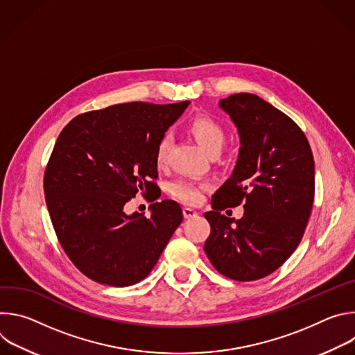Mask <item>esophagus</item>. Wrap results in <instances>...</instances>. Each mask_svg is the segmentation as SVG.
I'll list each match as a JSON object with an SVG mask.
<instances>
[{"mask_svg": "<svg viewBox=\"0 0 355 355\" xmlns=\"http://www.w3.org/2000/svg\"><path fill=\"white\" fill-rule=\"evenodd\" d=\"M182 214H184L185 219H191V218H195L198 215V212L195 209H192V208H184Z\"/></svg>", "mask_w": 355, "mask_h": 355, "instance_id": "1", "label": "esophagus"}]
</instances>
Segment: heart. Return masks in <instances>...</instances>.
I'll return each instance as SVG.
<instances>
[{
    "label": "heart",
    "instance_id": "obj_1",
    "mask_svg": "<svg viewBox=\"0 0 355 355\" xmlns=\"http://www.w3.org/2000/svg\"><path fill=\"white\" fill-rule=\"evenodd\" d=\"M188 132L211 156L219 155L226 143V130L225 128L214 118L208 115H195L189 119L187 125ZM170 139L163 136L157 140L155 147V164L157 168H163L167 164ZM208 184L200 182L192 178H180L170 185V193L182 204L195 205L199 204L204 198Z\"/></svg>",
    "mask_w": 355,
    "mask_h": 355
}]
</instances>
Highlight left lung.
<instances>
[{"instance_id":"left-lung-1","label":"left lung","mask_w":355,"mask_h":355,"mask_svg":"<svg viewBox=\"0 0 355 355\" xmlns=\"http://www.w3.org/2000/svg\"><path fill=\"white\" fill-rule=\"evenodd\" d=\"M240 135L232 177L214 193L205 214V252L222 275L256 281L278 270L299 245L315 200V162L302 129L259 95L220 99ZM241 203L243 218L221 215Z\"/></svg>"}]
</instances>
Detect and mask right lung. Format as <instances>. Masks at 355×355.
I'll list each match as a JSON object with an SVG mask.
<instances>
[{
	"label": "right lung",
	"mask_w": 355,
	"mask_h": 355,
	"mask_svg": "<svg viewBox=\"0 0 355 355\" xmlns=\"http://www.w3.org/2000/svg\"><path fill=\"white\" fill-rule=\"evenodd\" d=\"M189 101L156 105L126 103L89 111L60 132L43 178L46 205L58 240L89 279L129 286L153 270L182 222L175 200L151 204V216H128L123 207L156 184L155 147Z\"/></svg>",
	"instance_id": "right-lung-1"
}]
</instances>
